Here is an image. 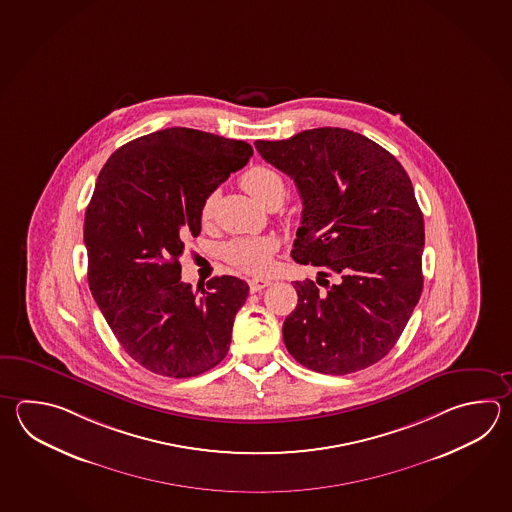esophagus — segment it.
<instances>
[{
    "instance_id": "esophagus-1",
    "label": "esophagus",
    "mask_w": 512,
    "mask_h": 512,
    "mask_svg": "<svg viewBox=\"0 0 512 512\" xmlns=\"http://www.w3.org/2000/svg\"><path fill=\"white\" fill-rule=\"evenodd\" d=\"M250 292H261V290H264V288H268L270 284H272V281H268V279H250Z\"/></svg>"
}]
</instances>
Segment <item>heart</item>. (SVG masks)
<instances>
[{
	"label": "heart",
	"mask_w": 512,
	"mask_h": 512,
	"mask_svg": "<svg viewBox=\"0 0 512 512\" xmlns=\"http://www.w3.org/2000/svg\"><path fill=\"white\" fill-rule=\"evenodd\" d=\"M242 188L250 193L253 199L261 202L262 206L272 208L281 206L286 197V182L279 171L273 167L253 166L240 177ZM217 195L211 193L202 202L200 219L208 222L215 211ZM275 244L268 239H235L222 248V257L230 262L233 268L240 272L259 273L268 272L272 266V255Z\"/></svg>",
	"instance_id": "heart-1"
}]
</instances>
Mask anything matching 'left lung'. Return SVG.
<instances>
[{"label":"left lung","mask_w":512,"mask_h":512,"mask_svg":"<svg viewBox=\"0 0 512 512\" xmlns=\"http://www.w3.org/2000/svg\"><path fill=\"white\" fill-rule=\"evenodd\" d=\"M266 162L293 178L303 199L293 261L340 281L321 293L295 281L297 306L284 345L313 372L345 376L385 357L403 334L421 290L423 215L407 171L370 138L317 127L288 140H257Z\"/></svg>","instance_id":"left-lung-1"}]
</instances>
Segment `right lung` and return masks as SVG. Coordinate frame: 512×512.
Returning <instances> with one entry per match:
<instances>
[{"label":"right lung","mask_w":512,"mask_h":512,"mask_svg":"<svg viewBox=\"0 0 512 512\" xmlns=\"http://www.w3.org/2000/svg\"><path fill=\"white\" fill-rule=\"evenodd\" d=\"M251 155L242 140L169 127L116 149L98 175L85 211L89 288L149 372L195 377L228 354L248 284L222 275L197 295L180 281L178 259L200 233L202 202Z\"/></svg>","instance_id":"obj_1"}]
</instances>
